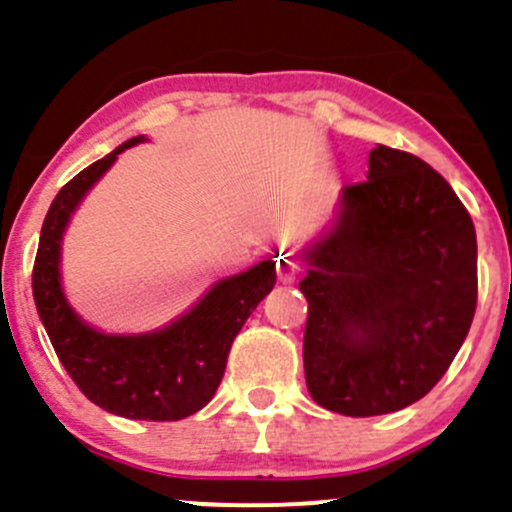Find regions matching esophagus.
<instances>
[{
  "instance_id": "esophagus-1",
  "label": "esophagus",
  "mask_w": 512,
  "mask_h": 512,
  "mask_svg": "<svg viewBox=\"0 0 512 512\" xmlns=\"http://www.w3.org/2000/svg\"><path fill=\"white\" fill-rule=\"evenodd\" d=\"M280 272L282 275H294V265L289 260H285V257L280 260Z\"/></svg>"
}]
</instances>
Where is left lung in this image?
Returning <instances> with one entry per match:
<instances>
[{"label": "left lung", "mask_w": 512, "mask_h": 512, "mask_svg": "<svg viewBox=\"0 0 512 512\" xmlns=\"http://www.w3.org/2000/svg\"><path fill=\"white\" fill-rule=\"evenodd\" d=\"M292 260L307 265L304 379L319 406L381 416L423 399L466 342L478 299L476 227L421 158L376 146L369 180Z\"/></svg>", "instance_id": "1"}]
</instances>
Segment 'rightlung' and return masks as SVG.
Wrapping results in <instances>:
<instances>
[{
	"label": "right lung",
	"instance_id": "right-lung-1",
	"mask_svg": "<svg viewBox=\"0 0 512 512\" xmlns=\"http://www.w3.org/2000/svg\"><path fill=\"white\" fill-rule=\"evenodd\" d=\"M146 141V136H136L121 143L59 190L41 225L32 289L51 347L86 399L133 421H180L215 396L232 342L272 292L277 267L267 257L250 270L213 282L193 307L151 332L111 334L86 322L64 292L61 247L66 227L118 156Z\"/></svg>",
	"mask_w": 512,
	"mask_h": 512
}]
</instances>
